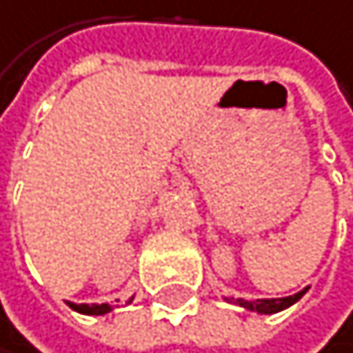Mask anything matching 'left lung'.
<instances>
[{
  "label": "left lung",
  "instance_id": "1",
  "mask_svg": "<svg viewBox=\"0 0 353 353\" xmlns=\"http://www.w3.org/2000/svg\"><path fill=\"white\" fill-rule=\"evenodd\" d=\"M307 289H303V292H298L294 296H289V298H271V300H242L238 298V305L240 307H245V309H251V312H258V314H276V312H283V309L287 307H292L294 303H298L300 298L305 296Z\"/></svg>",
  "mask_w": 353,
  "mask_h": 353
}]
</instances>
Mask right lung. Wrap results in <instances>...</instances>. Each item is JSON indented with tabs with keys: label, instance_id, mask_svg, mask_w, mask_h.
<instances>
[{
	"label": "right lung",
	"instance_id": "add662e5",
	"mask_svg": "<svg viewBox=\"0 0 353 353\" xmlns=\"http://www.w3.org/2000/svg\"><path fill=\"white\" fill-rule=\"evenodd\" d=\"M70 309H75L79 314H88V316H102L111 312V305H75V303H68Z\"/></svg>",
	"mask_w": 353,
	"mask_h": 353
}]
</instances>
